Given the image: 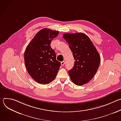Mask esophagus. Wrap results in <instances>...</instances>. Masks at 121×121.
<instances>
[{"mask_svg": "<svg viewBox=\"0 0 121 121\" xmlns=\"http://www.w3.org/2000/svg\"><path fill=\"white\" fill-rule=\"evenodd\" d=\"M65 64V61H62V62H61V65H64Z\"/></svg>", "mask_w": 121, "mask_h": 121, "instance_id": "obj_1", "label": "esophagus"}]
</instances>
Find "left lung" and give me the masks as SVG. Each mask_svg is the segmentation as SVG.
Instances as JSON below:
<instances>
[{
  "label": "left lung",
  "instance_id": "8db88e82",
  "mask_svg": "<svg viewBox=\"0 0 121 121\" xmlns=\"http://www.w3.org/2000/svg\"><path fill=\"white\" fill-rule=\"evenodd\" d=\"M63 37L68 43L75 60L73 67L68 71L70 79L78 86L88 83L99 65L100 57L98 52L84 33H65Z\"/></svg>",
  "mask_w": 121,
  "mask_h": 121
}]
</instances>
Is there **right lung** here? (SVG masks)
Returning <instances> with one entry per match:
<instances>
[{
    "label": "right lung",
    "mask_w": 121,
    "mask_h": 121,
    "mask_svg": "<svg viewBox=\"0 0 121 121\" xmlns=\"http://www.w3.org/2000/svg\"><path fill=\"white\" fill-rule=\"evenodd\" d=\"M59 31L44 28L37 32L27 45L24 53V62L30 77L42 84H49L57 75L61 63L56 59L51 41Z\"/></svg>",
    "instance_id": "right-lung-1"
}]
</instances>
